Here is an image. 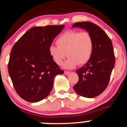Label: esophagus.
Masks as SVG:
<instances>
[{"label":"esophagus","instance_id":"34e87169","mask_svg":"<svg viewBox=\"0 0 127 127\" xmlns=\"http://www.w3.org/2000/svg\"><path fill=\"white\" fill-rule=\"evenodd\" d=\"M64 74H66V75H68L69 74V73H70V72H69V71H64Z\"/></svg>","mask_w":127,"mask_h":127}]
</instances>
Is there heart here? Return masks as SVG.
<instances>
[{"label":"heart","instance_id":"1","mask_svg":"<svg viewBox=\"0 0 127 127\" xmlns=\"http://www.w3.org/2000/svg\"><path fill=\"white\" fill-rule=\"evenodd\" d=\"M56 43L58 46L49 47V54L58 65L62 64L67 55L69 58L64 65L66 69H72L78 64L81 66L87 63L93 52L94 41L88 32H65L58 36Z\"/></svg>","mask_w":127,"mask_h":127}]
</instances>
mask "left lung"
Returning <instances> with one entry per match:
<instances>
[{"label":"left lung","instance_id":"obj_1","mask_svg":"<svg viewBox=\"0 0 127 127\" xmlns=\"http://www.w3.org/2000/svg\"><path fill=\"white\" fill-rule=\"evenodd\" d=\"M72 27L86 30L91 33L94 41L90 60L76 70L79 80L73 88L78 95L94 98L102 94L107 87L114 67L115 57L112 42L106 33L93 22H76Z\"/></svg>","mask_w":127,"mask_h":127}]
</instances>
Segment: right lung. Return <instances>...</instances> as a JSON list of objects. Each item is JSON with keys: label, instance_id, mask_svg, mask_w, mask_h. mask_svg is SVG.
<instances>
[{"label": "right lung", "instance_id": "add662e5", "mask_svg": "<svg viewBox=\"0 0 127 127\" xmlns=\"http://www.w3.org/2000/svg\"><path fill=\"white\" fill-rule=\"evenodd\" d=\"M64 25L30 29L14 44L8 70L13 86L22 98L38 102L50 94L56 75L64 71L54 62L49 49Z\"/></svg>", "mask_w": 127, "mask_h": 127}]
</instances>
